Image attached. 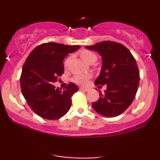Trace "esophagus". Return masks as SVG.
<instances>
[{
  "label": "esophagus",
  "instance_id": "esophagus-1",
  "mask_svg": "<svg viewBox=\"0 0 160 160\" xmlns=\"http://www.w3.org/2000/svg\"><path fill=\"white\" fill-rule=\"evenodd\" d=\"M80 89L84 92H88L89 90V89H88V88H85V87H80Z\"/></svg>",
  "mask_w": 160,
  "mask_h": 160
}]
</instances>
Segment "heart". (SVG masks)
Segmentation results:
<instances>
[{"label":"heart","instance_id":"obj_1","mask_svg":"<svg viewBox=\"0 0 160 160\" xmlns=\"http://www.w3.org/2000/svg\"><path fill=\"white\" fill-rule=\"evenodd\" d=\"M81 57L83 58L84 61L89 63V62L92 61V59H96V56H95V53L89 50H84L81 52ZM70 60H71V56L68 57L65 59V62H64V65L65 67H67L68 65ZM91 78L90 74H81V75H78L74 78V81L77 83L79 84H85L87 82L88 80Z\"/></svg>","mask_w":160,"mask_h":160}]
</instances>
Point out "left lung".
<instances>
[{
    "instance_id": "left-lung-1",
    "label": "left lung",
    "mask_w": 160,
    "mask_h": 160,
    "mask_svg": "<svg viewBox=\"0 0 160 160\" xmlns=\"http://www.w3.org/2000/svg\"><path fill=\"white\" fill-rule=\"evenodd\" d=\"M86 48L102 56V70L95 85H107L104 93L100 92L92 106L104 117L119 116L129 107L137 93L140 77L136 61L125 46L117 42L102 41Z\"/></svg>"
}]
</instances>
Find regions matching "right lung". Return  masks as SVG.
<instances>
[{"mask_svg":"<svg viewBox=\"0 0 160 160\" xmlns=\"http://www.w3.org/2000/svg\"><path fill=\"white\" fill-rule=\"evenodd\" d=\"M80 48L45 43L33 49L24 63L20 78L22 92L32 111L42 118L58 120L69 111L78 86L71 82L61 91L52 84L63 74L64 58Z\"/></svg>","mask_w":160,"mask_h":160,"instance_id":"right-lung-1","label":"right lung"}]
</instances>
